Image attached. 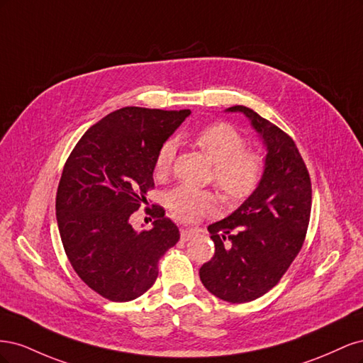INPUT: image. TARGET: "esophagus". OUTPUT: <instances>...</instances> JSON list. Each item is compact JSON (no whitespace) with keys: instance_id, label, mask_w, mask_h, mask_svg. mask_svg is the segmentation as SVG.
<instances>
[{"instance_id":"esophagus-1","label":"esophagus","mask_w":363,"mask_h":363,"mask_svg":"<svg viewBox=\"0 0 363 363\" xmlns=\"http://www.w3.org/2000/svg\"><path fill=\"white\" fill-rule=\"evenodd\" d=\"M196 235V230L195 228H182L180 230V236L183 240H189Z\"/></svg>"}]
</instances>
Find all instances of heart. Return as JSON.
I'll return each instance as SVG.
<instances>
[{"instance_id":"obj_1","label":"heart","mask_w":363,"mask_h":363,"mask_svg":"<svg viewBox=\"0 0 363 363\" xmlns=\"http://www.w3.org/2000/svg\"><path fill=\"white\" fill-rule=\"evenodd\" d=\"M195 144L213 164V183L232 201L245 200L255 192L262 177V159L257 152L245 150V139L230 124L216 123L199 130ZM177 151V142L164 140L160 145L155 169L168 174ZM169 213L183 223L196 221L218 208L216 195L211 191L179 186L167 194Z\"/></svg>"}]
</instances>
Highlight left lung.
I'll return each instance as SVG.
<instances>
[{
	"label": "left lung",
	"mask_w": 363,
	"mask_h": 363,
	"mask_svg": "<svg viewBox=\"0 0 363 363\" xmlns=\"http://www.w3.org/2000/svg\"><path fill=\"white\" fill-rule=\"evenodd\" d=\"M244 113L267 145L265 169L248 199L207 227L215 255L200 268L204 288L228 303H248L272 289L298 255L311 219L309 171L289 135L245 106Z\"/></svg>",
	"instance_id": "obj_1"
}]
</instances>
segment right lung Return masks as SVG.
Masks as SVG:
<instances>
[{
  "instance_id": "obj_1",
  "label": "right lung",
  "mask_w": 363,
  "mask_h": 363,
  "mask_svg": "<svg viewBox=\"0 0 363 363\" xmlns=\"http://www.w3.org/2000/svg\"><path fill=\"white\" fill-rule=\"evenodd\" d=\"M189 115V108L123 107L87 130L65 163L56 196L62 244L79 277L107 300L145 294L160 257L179 242L163 207L147 208L155 223L140 233L130 218L155 188L160 145Z\"/></svg>"
}]
</instances>
